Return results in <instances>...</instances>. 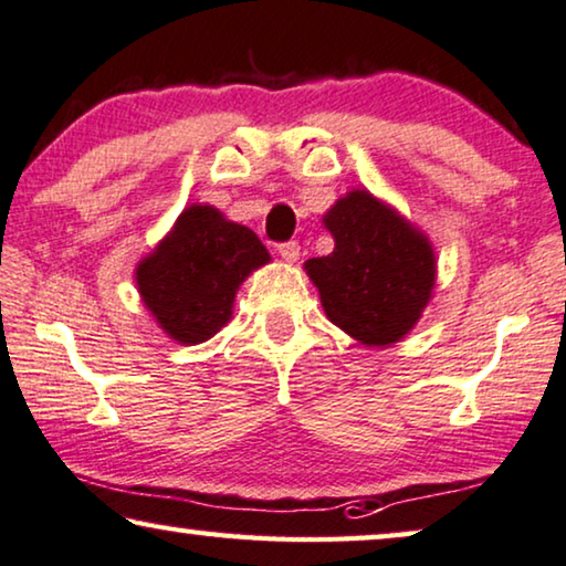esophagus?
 <instances>
[{"label": "esophagus", "instance_id": "1", "mask_svg": "<svg viewBox=\"0 0 566 566\" xmlns=\"http://www.w3.org/2000/svg\"><path fill=\"white\" fill-rule=\"evenodd\" d=\"M277 252H281V258L285 260V263H296L298 255H301V244L298 242H283L277 244Z\"/></svg>", "mask_w": 566, "mask_h": 566}]
</instances>
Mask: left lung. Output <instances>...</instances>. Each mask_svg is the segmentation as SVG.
Here are the masks:
<instances>
[{"instance_id": "1", "label": "left lung", "mask_w": 566, "mask_h": 566, "mask_svg": "<svg viewBox=\"0 0 566 566\" xmlns=\"http://www.w3.org/2000/svg\"><path fill=\"white\" fill-rule=\"evenodd\" d=\"M334 250L306 260L326 318L365 347L406 337L431 301L437 255L421 229L355 188L324 214Z\"/></svg>"}]
</instances>
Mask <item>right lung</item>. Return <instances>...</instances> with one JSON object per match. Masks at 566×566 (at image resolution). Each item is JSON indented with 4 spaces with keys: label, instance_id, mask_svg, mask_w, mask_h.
Wrapping results in <instances>:
<instances>
[{
    "label": "right lung",
    "instance_id": "add662e5",
    "mask_svg": "<svg viewBox=\"0 0 566 566\" xmlns=\"http://www.w3.org/2000/svg\"><path fill=\"white\" fill-rule=\"evenodd\" d=\"M270 263L250 227L209 203H191L135 268L137 291L155 322L178 344H201L232 318L234 296L252 270Z\"/></svg>",
    "mask_w": 566,
    "mask_h": 566
}]
</instances>
